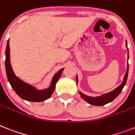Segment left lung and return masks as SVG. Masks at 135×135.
<instances>
[{
  "instance_id": "obj_1",
  "label": "left lung",
  "mask_w": 135,
  "mask_h": 135,
  "mask_svg": "<svg viewBox=\"0 0 135 135\" xmlns=\"http://www.w3.org/2000/svg\"><path fill=\"white\" fill-rule=\"evenodd\" d=\"M126 46H127V43H126ZM128 69H129V65L128 63V67H127V71H126V73L125 74V76L123 78V81L122 83V84L119 86L117 89H115V90H113L112 92H110L108 93L104 94L102 96H99V97H89V96L86 95L84 94H83L82 93L80 92V95H81V98L83 99H84L86 102H88L89 104H91V105H94V106H103V105H105V104H108V103L110 102L116 98L117 96L119 95V94L121 93V91L122 90L123 88L125 86L126 83V81H127L128 78ZM77 82H78V78H76Z\"/></svg>"
}]
</instances>
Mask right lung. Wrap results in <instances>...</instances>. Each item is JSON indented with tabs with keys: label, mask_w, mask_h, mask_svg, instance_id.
Returning a JSON list of instances; mask_svg holds the SVG:
<instances>
[{
	"label": "right lung",
	"mask_w": 135,
	"mask_h": 135,
	"mask_svg": "<svg viewBox=\"0 0 135 135\" xmlns=\"http://www.w3.org/2000/svg\"><path fill=\"white\" fill-rule=\"evenodd\" d=\"M5 69H6L7 76L8 81L12 86V89L14 90L16 94L22 99H25L29 102H42L46 99H49L51 96L52 93H54L55 89V84L57 83V80L61 76L62 71L64 69H62L54 75L53 80H52L51 85L48 89H45L43 90H38L36 89L34 87L31 86L30 85L25 83L18 78H17L12 70V66L10 64L9 57V40L7 44L6 51H5Z\"/></svg>",
	"instance_id": "1"
}]
</instances>
